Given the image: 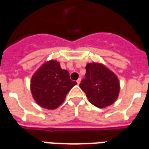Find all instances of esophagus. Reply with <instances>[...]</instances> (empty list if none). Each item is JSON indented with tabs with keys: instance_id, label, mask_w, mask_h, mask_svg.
<instances>
[{
	"instance_id": "esophagus-1",
	"label": "esophagus",
	"mask_w": 149,
	"mask_h": 149,
	"mask_svg": "<svg viewBox=\"0 0 149 149\" xmlns=\"http://www.w3.org/2000/svg\"><path fill=\"white\" fill-rule=\"evenodd\" d=\"M81 78H79L77 81V84H80V83H81Z\"/></svg>"
}]
</instances>
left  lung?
<instances>
[{
    "label": "left lung",
    "instance_id": "left-lung-1",
    "mask_svg": "<svg viewBox=\"0 0 149 149\" xmlns=\"http://www.w3.org/2000/svg\"><path fill=\"white\" fill-rule=\"evenodd\" d=\"M85 68V77L81 80L80 87L88 100L100 109L114 103L120 92L117 77L102 64L89 63Z\"/></svg>",
    "mask_w": 149,
    "mask_h": 149
}]
</instances>
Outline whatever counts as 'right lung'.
Instances as JSON below:
<instances>
[{"instance_id": "1", "label": "right lung", "mask_w": 149, "mask_h": 149, "mask_svg": "<svg viewBox=\"0 0 149 149\" xmlns=\"http://www.w3.org/2000/svg\"><path fill=\"white\" fill-rule=\"evenodd\" d=\"M77 84L69 78V72L61 68L56 61L46 62L31 80V92L40 106L55 109L61 104L69 90Z\"/></svg>"}]
</instances>
